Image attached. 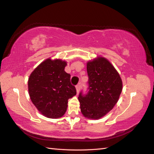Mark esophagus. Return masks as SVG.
<instances>
[{"mask_svg":"<svg viewBox=\"0 0 154 154\" xmlns=\"http://www.w3.org/2000/svg\"><path fill=\"white\" fill-rule=\"evenodd\" d=\"M80 89H81V83H78V84L76 85V89H77V94L79 92Z\"/></svg>","mask_w":154,"mask_h":154,"instance_id":"obj_1","label":"esophagus"}]
</instances>
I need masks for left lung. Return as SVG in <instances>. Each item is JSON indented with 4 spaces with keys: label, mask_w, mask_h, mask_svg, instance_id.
<instances>
[{
    "label": "left lung",
    "mask_w": 154,
    "mask_h": 154,
    "mask_svg": "<svg viewBox=\"0 0 154 154\" xmlns=\"http://www.w3.org/2000/svg\"><path fill=\"white\" fill-rule=\"evenodd\" d=\"M88 88L87 94L79 93L80 108L86 118L99 119L110 112L117 103L122 83L119 74L103 57L87 64Z\"/></svg>",
    "instance_id": "1"
}]
</instances>
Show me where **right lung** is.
I'll return each instance as SVG.
<instances>
[{"instance_id":"add662e5","label":"right lung","mask_w":154,"mask_h":154,"mask_svg":"<svg viewBox=\"0 0 154 154\" xmlns=\"http://www.w3.org/2000/svg\"><path fill=\"white\" fill-rule=\"evenodd\" d=\"M66 63L48 58L36 67L28 80L31 100L48 118L58 119L66 110L68 100L76 95L71 83V75L65 71Z\"/></svg>"}]
</instances>
